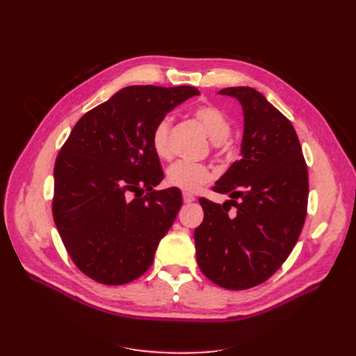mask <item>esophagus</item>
Segmentation results:
<instances>
[{
    "instance_id": "obj_1",
    "label": "esophagus",
    "mask_w": 356,
    "mask_h": 356,
    "mask_svg": "<svg viewBox=\"0 0 356 356\" xmlns=\"http://www.w3.org/2000/svg\"><path fill=\"white\" fill-rule=\"evenodd\" d=\"M182 200H184L186 203H191V202H195V196L190 195V193H182Z\"/></svg>"
}]
</instances>
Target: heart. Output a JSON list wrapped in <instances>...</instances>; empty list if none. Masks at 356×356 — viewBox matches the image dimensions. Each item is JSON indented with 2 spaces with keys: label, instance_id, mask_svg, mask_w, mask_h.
Masks as SVG:
<instances>
[{
  "label": "heart",
  "instance_id": "heart-1",
  "mask_svg": "<svg viewBox=\"0 0 356 356\" xmlns=\"http://www.w3.org/2000/svg\"><path fill=\"white\" fill-rule=\"evenodd\" d=\"M193 117L207 129L208 135L215 147H220L225 138L232 132V122L220 106L213 104H200L193 110ZM170 120L161 118L154 126L152 134V147L160 159H169L172 156L170 148ZM212 179V172L203 165L191 163V161H177L168 169V184L179 188L184 193H195Z\"/></svg>",
  "mask_w": 356,
  "mask_h": 356
}]
</instances>
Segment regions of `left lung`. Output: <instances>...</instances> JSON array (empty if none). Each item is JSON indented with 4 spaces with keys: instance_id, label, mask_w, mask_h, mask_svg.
<instances>
[{
    "instance_id": "1",
    "label": "left lung",
    "mask_w": 356,
    "mask_h": 356,
    "mask_svg": "<svg viewBox=\"0 0 356 356\" xmlns=\"http://www.w3.org/2000/svg\"><path fill=\"white\" fill-rule=\"evenodd\" d=\"M242 104V156L215 182L222 204L200 197L195 230L202 273L225 289L266 282L296 246L307 213L309 178L298 136L288 118L252 88L218 92ZM232 206L234 214L228 212Z\"/></svg>"
}]
</instances>
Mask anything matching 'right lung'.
Listing matches in <instances>:
<instances>
[{
    "instance_id": "add662e5",
    "label": "right lung",
    "mask_w": 356,
    "mask_h": 356,
    "mask_svg": "<svg viewBox=\"0 0 356 356\" xmlns=\"http://www.w3.org/2000/svg\"><path fill=\"white\" fill-rule=\"evenodd\" d=\"M199 90L129 86L86 113L56 157L51 211L71 260L93 281L144 275L181 208L152 147L154 126Z\"/></svg>"
}]
</instances>
